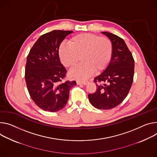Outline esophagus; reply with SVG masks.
<instances>
[{"mask_svg": "<svg viewBox=\"0 0 157 157\" xmlns=\"http://www.w3.org/2000/svg\"><path fill=\"white\" fill-rule=\"evenodd\" d=\"M88 82V81H79L78 80V81H76V83L78 85H79V84H84V85H85V84H86Z\"/></svg>", "mask_w": 157, "mask_h": 157, "instance_id": "esophagus-1", "label": "esophagus"}]
</instances>
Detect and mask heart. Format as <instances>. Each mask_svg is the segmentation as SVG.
Masks as SVG:
<instances>
[{"instance_id":"b5f03b06","label":"heart","mask_w":157,"mask_h":157,"mask_svg":"<svg viewBox=\"0 0 157 157\" xmlns=\"http://www.w3.org/2000/svg\"><path fill=\"white\" fill-rule=\"evenodd\" d=\"M113 50L112 42L108 37L81 33L71 37L69 45H61L59 55L63 64L67 68H73L81 58L83 63L71 71L70 76L84 79L90 77L94 71L99 73L107 67Z\"/></svg>"}]
</instances>
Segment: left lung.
<instances>
[{"label":"left lung","mask_w":157,"mask_h":157,"mask_svg":"<svg viewBox=\"0 0 157 157\" xmlns=\"http://www.w3.org/2000/svg\"><path fill=\"white\" fill-rule=\"evenodd\" d=\"M112 42L113 55L107 67L94 78V93L89 94L91 104L99 109H110L119 105L127 96L133 81L135 61L123 39L102 32Z\"/></svg>","instance_id":"1"}]
</instances>
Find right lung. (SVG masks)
Instances as JSON below:
<instances>
[{
  "instance_id": "right-lung-1",
  "label": "right lung",
  "mask_w": 157,
  "mask_h": 157,
  "mask_svg": "<svg viewBox=\"0 0 157 157\" xmlns=\"http://www.w3.org/2000/svg\"><path fill=\"white\" fill-rule=\"evenodd\" d=\"M71 31L54 30L41 36L27 56L25 79L28 91L40 109L49 112L62 109L67 104L75 81L64 82L66 69L61 64L59 48Z\"/></svg>"
}]
</instances>
